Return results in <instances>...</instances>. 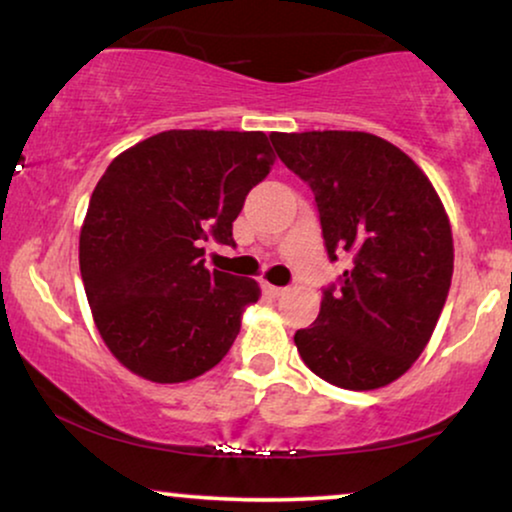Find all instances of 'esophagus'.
Here are the masks:
<instances>
[{"instance_id": "esophagus-1", "label": "esophagus", "mask_w": 512, "mask_h": 512, "mask_svg": "<svg viewBox=\"0 0 512 512\" xmlns=\"http://www.w3.org/2000/svg\"><path fill=\"white\" fill-rule=\"evenodd\" d=\"M261 289H263V294L270 296V298H280L284 291H287L284 287H275V284H270V282H263Z\"/></svg>"}]
</instances>
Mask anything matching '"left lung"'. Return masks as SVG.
Instances as JSON below:
<instances>
[{
  "label": "left lung",
  "instance_id": "8db88e82",
  "mask_svg": "<svg viewBox=\"0 0 512 512\" xmlns=\"http://www.w3.org/2000/svg\"><path fill=\"white\" fill-rule=\"evenodd\" d=\"M277 155L313 190L329 258L353 254L341 287L298 329V355L345 390H376L423 353L454 272L449 216L428 176L397 145L364 131L272 134Z\"/></svg>",
  "mask_w": 512,
  "mask_h": 512
}]
</instances>
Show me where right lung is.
<instances>
[{"mask_svg": "<svg viewBox=\"0 0 512 512\" xmlns=\"http://www.w3.org/2000/svg\"><path fill=\"white\" fill-rule=\"evenodd\" d=\"M272 164L263 131L171 129L105 169L79 232V270L98 334L131 374L183 383L228 355L261 287L207 270L204 242L235 244L232 221Z\"/></svg>", "mask_w": 512, "mask_h": 512, "instance_id": "obj_1", "label": "right lung"}]
</instances>
